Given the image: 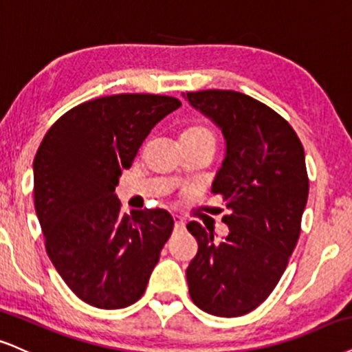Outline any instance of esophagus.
I'll return each instance as SVG.
<instances>
[{"label":"esophagus","instance_id":"obj_1","mask_svg":"<svg viewBox=\"0 0 352 352\" xmlns=\"http://www.w3.org/2000/svg\"><path fill=\"white\" fill-rule=\"evenodd\" d=\"M173 228H175V230H184L185 228L184 218L179 217V214H173Z\"/></svg>","mask_w":352,"mask_h":352}]
</instances>
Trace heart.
<instances>
[{
	"label": "heart",
	"instance_id": "heart-1",
	"mask_svg": "<svg viewBox=\"0 0 352 352\" xmlns=\"http://www.w3.org/2000/svg\"><path fill=\"white\" fill-rule=\"evenodd\" d=\"M182 139H210V141L214 142L213 134H211V131L208 128H205V126H190V128L184 131Z\"/></svg>",
	"mask_w": 352,
	"mask_h": 352
}]
</instances>
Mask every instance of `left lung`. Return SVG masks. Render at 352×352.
<instances>
[{
	"label": "left lung",
	"instance_id": "left-lung-1",
	"mask_svg": "<svg viewBox=\"0 0 352 352\" xmlns=\"http://www.w3.org/2000/svg\"><path fill=\"white\" fill-rule=\"evenodd\" d=\"M184 98L221 129L226 152L211 192L230 210L221 243L208 226L187 224L198 243L188 292L203 311L234 318L269 297L297 245L308 200L305 151L280 114L244 93L203 90Z\"/></svg>",
	"mask_w": 352,
	"mask_h": 352
}]
</instances>
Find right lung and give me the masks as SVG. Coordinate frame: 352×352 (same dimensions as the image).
<instances>
[{"instance_id":"right-lung-1","label":"right lung","mask_w":352,"mask_h":352,"mask_svg":"<svg viewBox=\"0 0 352 352\" xmlns=\"http://www.w3.org/2000/svg\"><path fill=\"white\" fill-rule=\"evenodd\" d=\"M177 98L124 93L72 108L34 159V205L45 249L63 282L104 310L142 297L173 218L162 208L121 213L114 190L139 147Z\"/></svg>"}]
</instances>
